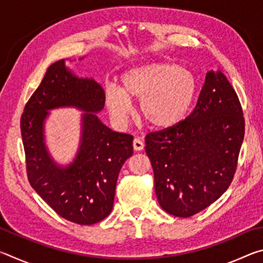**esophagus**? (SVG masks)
Masks as SVG:
<instances>
[{
  "label": "esophagus",
  "instance_id": "34e87169",
  "mask_svg": "<svg viewBox=\"0 0 263 263\" xmlns=\"http://www.w3.org/2000/svg\"><path fill=\"white\" fill-rule=\"evenodd\" d=\"M144 142H142L139 138H136L135 140H133V148L135 151H142L144 149Z\"/></svg>",
  "mask_w": 263,
  "mask_h": 263
}]
</instances>
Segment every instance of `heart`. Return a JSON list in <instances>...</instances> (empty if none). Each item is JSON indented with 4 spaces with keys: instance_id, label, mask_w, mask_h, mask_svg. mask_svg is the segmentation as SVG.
<instances>
[{
    "instance_id": "obj_1",
    "label": "heart",
    "mask_w": 263,
    "mask_h": 263,
    "mask_svg": "<svg viewBox=\"0 0 263 263\" xmlns=\"http://www.w3.org/2000/svg\"><path fill=\"white\" fill-rule=\"evenodd\" d=\"M197 82L186 68L169 62H151L122 74L121 88L105 89L104 100L118 122L132 114L131 100H140V112L149 125L172 127L183 121L193 105Z\"/></svg>"
}]
</instances>
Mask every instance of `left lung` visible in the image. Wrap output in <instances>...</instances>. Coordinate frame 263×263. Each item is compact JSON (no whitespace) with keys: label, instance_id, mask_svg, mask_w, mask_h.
Listing matches in <instances>:
<instances>
[{"label":"left lung","instance_id":"1","mask_svg":"<svg viewBox=\"0 0 263 263\" xmlns=\"http://www.w3.org/2000/svg\"><path fill=\"white\" fill-rule=\"evenodd\" d=\"M242 115L229 80L220 70H210L193 112L146 136L155 194L169 215L194 216L228 190L243 141Z\"/></svg>","mask_w":263,"mask_h":263}]
</instances>
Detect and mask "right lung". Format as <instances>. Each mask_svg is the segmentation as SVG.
Returning a JSON list of instances; mask_svg holds the SVG:
<instances>
[{"mask_svg": "<svg viewBox=\"0 0 263 263\" xmlns=\"http://www.w3.org/2000/svg\"><path fill=\"white\" fill-rule=\"evenodd\" d=\"M104 103L103 88L94 79L77 77L62 59L47 68L22 115L30 184L58 215L75 224L92 225L109 216L118 174L133 154V137L112 131L97 116ZM59 107L84 112L78 152L66 166L54 161L45 142L49 110Z\"/></svg>", "mask_w": 263, "mask_h": 263, "instance_id": "add662e5", "label": "right lung"}]
</instances>
